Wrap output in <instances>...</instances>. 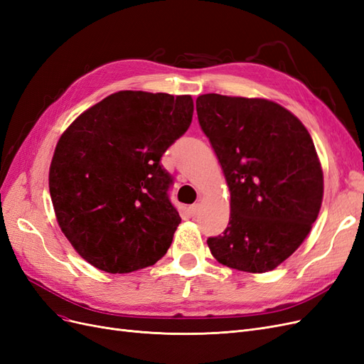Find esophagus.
Instances as JSON below:
<instances>
[{
    "label": "esophagus",
    "mask_w": 364,
    "mask_h": 364,
    "mask_svg": "<svg viewBox=\"0 0 364 364\" xmlns=\"http://www.w3.org/2000/svg\"><path fill=\"white\" fill-rule=\"evenodd\" d=\"M199 211H200V203H193L190 206V213H191L193 217H196L197 214H199Z\"/></svg>",
    "instance_id": "1"
}]
</instances>
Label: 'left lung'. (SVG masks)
Listing matches in <instances>:
<instances>
[{"mask_svg": "<svg viewBox=\"0 0 364 364\" xmlns=\"http://www.w3.org/2000/svg\"><path fill=\"white\" fill-rule=\"evenodd\" d=\"M197 118L230 193L223 235L208 238L223 266L277 269L310 234L323 199V171L301 119L267 98L203 94Z\"/></svg>", "mask_w": 364, "mask_h": 364, "instance_id": "left-lung-1", "label": "left lung"}]
</instances>
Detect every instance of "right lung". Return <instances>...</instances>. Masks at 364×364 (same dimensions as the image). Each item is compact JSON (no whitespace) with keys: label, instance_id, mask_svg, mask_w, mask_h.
Masks as SVG:
<instances>
[{"label":"right lung","instance_id":"obj_1","mask_svg":"<svg viewBox=\"0 0 364 364\" xmlns=\"http://www.w3.org/2000/svg\"><path fill=\"white\" fill-rule=\"evenodd\" d=\"M191 95L119 91L77 117L58 141L48 185L54 213L79 255L107 273L153 266L179 213L161 156L193 119Z\"/></svg>","mask_w":364,"mask_h":364}]
</instances>
